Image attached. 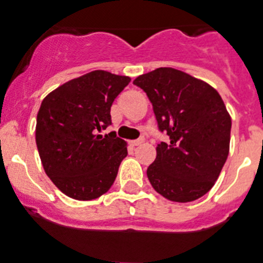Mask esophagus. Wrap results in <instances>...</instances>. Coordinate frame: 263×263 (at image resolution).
Listing matches in <instances>:
<instances>
[{"instance_id":"esophagus-1","label":"esophagus","mask_w":263,"mask_h":263,"mask_svg":"<svg viewBox=\"0 0 263 263\" xmlns=\"http://www.w3.org/2000/svg\"><path fill=\"white\" fill-rule=\"evenodd\" d=\"M143 142H144V138L136 139V140H131V142H129V145H132V147H136V145L142 144Z\"/></svg>"}]
</instances>
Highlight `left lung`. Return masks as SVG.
<instances>
[{
	"label": "left lung",
	"instance_id": "obj_1",
	"mask_svg": "<svg viewBox=\"0 0 263 263\" xmlns=\"http://www.w3.org/2000/svg\"><path fill=\"white\" fill-rule=\"evenodd\" d=\"M134 84L152 103L168 143L156 147L147 176L173 202H193L211 190L230 148L231 118L220 95L204 81L174 68H158Z\"/></svg>",
	"mask_w": 263,
	"mask_h": 263
}]
</instances>
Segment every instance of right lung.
<instances>
[{
  "label": "right lung",
  "instance_id": "right-lung-1",
  "mask_svg": "<svg viewBox=\"0 0 263 263\" xmlns=\"http://www.w3.org/2000/svg\"><path fill=\"white\" fill-rule=\"evenodd\" d=\"M128 76L93 70L67 81L43 100L36 144L46 175L69 198L92 200L114 184L127 156V143L111 124L112 103L129 84Z\"/></svg>",
  "mask_w": 263,
  "mask_h": 263
}]
</instances>
